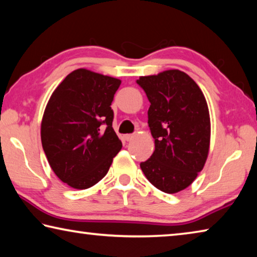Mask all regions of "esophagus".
<instances>
[{
	"label": "esophagus",
	"instance_id": "obj_1",
	"mask_svg": "<svg viewBox=\"0 0 257 257\" xmlns=\"http://www.w3.org/2000/svg\"><path fill=\"white\" fill-rule=\"evenodd\" d=\"M135 137V135L134 134H128V135H124V139L127 142H130V141H133V138Z\"/></svg>",
	"mask_w": 257,
	"mask_h": 257
}]
</instances>
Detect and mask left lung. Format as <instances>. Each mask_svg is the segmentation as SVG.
<instances>
[{"mask_svg": "<svg viewBox=\"0 0 257 257\" xmlns=\"http://www.w3.org/2000/svg\"><path fill=\"white\" fill-rule=\"evenodd\" d=\"M137 84L151 103L147 114L155 143L153 154L141 168L156 188L178 193L193 184L206 162L211 137L206 99L180 70L139 77Z\"/></svg>", "mask_w": 257, "mask_h": 257, "instance_id": "8db88e82", "label": "left lung"}]
</instances>
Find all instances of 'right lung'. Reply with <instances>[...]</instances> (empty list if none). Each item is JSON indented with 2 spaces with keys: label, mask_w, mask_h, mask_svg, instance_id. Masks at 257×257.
<instances>
[{
  "label": "right lung",
  "mask_w": 257,
  "mask_h": 257,
  "mask_svg": "<svg viewBox=\"0 0 257 257\" xmlns=\"http://www.w3.org/2000/svg\"><path fill=\"white\" fill-rule=\"evenodd\" d=\"M120 79L77 69L51 95L42 120L43 150L61 181L87 189L103 179L122 143L111 103Z\"/></svg>",
  "instance_id": "1"
}]
</instances>
